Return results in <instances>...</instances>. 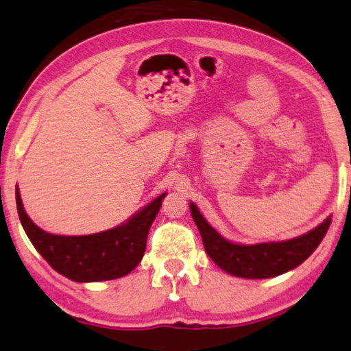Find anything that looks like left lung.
<instances>
[{
    "label": "left lung",
    "instance_id": "8db88e82",
    "mask_svg": "<svg viewBox=\"0 0 351 351\" xmlns=\"http://www.w3.org/2000/svg\"><path fill=\"white\" fill-rule=\"evenodd\" d=\"M191 217L198 227L208 256L230 275L241 278H273L299 267L323 241L330 217L311 232L281 243H263L241 246L223 239L206 222L198 208L190 203Z\"/></svg>",
    "mask_w": 351,
    "mask_h": 351
}]
</instances>
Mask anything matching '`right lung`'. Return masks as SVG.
Here are the masks:
<instances>
[{
	"instance_id": "1",
	"label": "right lung",
	"mask_w": 351,
	"mask_h": 351,
	"mask_svg": "<svg viewBox=\"0 0 351 351\" xmlns=\"http://www.w3.org/2000/svg\"><path fill=\"white\" fill-rule=\"evenodd\" d=\"M165 196L166 193L158 196L126 223L88 237H59L43 232L25 214L19 189L16 203L22 227L45 261L69 280L89 282L117 280L138 265L145 254L148 230Z\"/></svg>"
}]
</instances>
